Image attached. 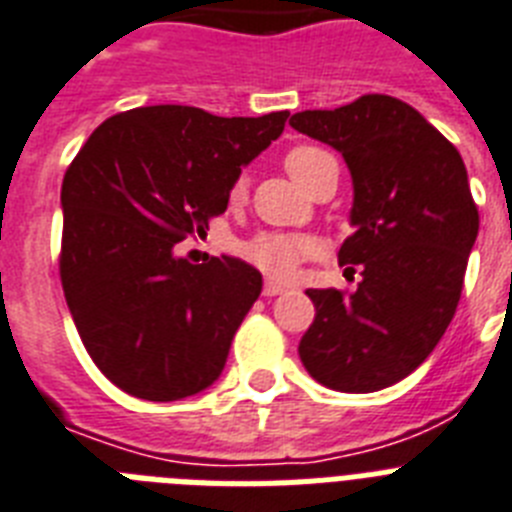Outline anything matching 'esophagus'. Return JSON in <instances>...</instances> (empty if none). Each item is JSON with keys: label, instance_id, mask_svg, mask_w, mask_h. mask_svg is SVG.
Wrapping results in <instances>:
<instances>
[{"label": "esophagus", "instance_id": "esophagus-1", "mask_svg": "<svg viewBox=\"0 0 512 512\" xmlns=\"http://www.w3.org/2000/svg\"><path fill=\"white\" fill-rule=\"evenodd\" d=\"M284 292H286L284 284H278V281H265L263 286L265 297H278V294H284Z\"/></svg>", "mask_w": 512, "mask_h": 512}]
</instances>
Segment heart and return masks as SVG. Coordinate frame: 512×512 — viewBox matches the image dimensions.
<instances>
[{
  "label": "heart",
  "mask_w": 512,
  "mask_h": 512,
  "mask_svg": "<svg viewBox=\"0 0 512 512\" xmlns=\"http://www.w3.org/2000/svg\"><path fill=\"white\" fill-rule=\"evenodd\" d=\"M328 157L331 155L318 147H294L286 155L284 165L289 170V176L305 189L310 184V178L315 176V170L321 168ZM244 194H247V186L239 178L234 189H231V199L239 202ZM310 255H315V242L310 236L299 234H257L242 244L244 260H249L255 268H260L273 278H289L297 270V265Z\"/></svg>",
  "instance_id": "1"
}]
</instances>
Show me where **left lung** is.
Instances as JSON below:
<instances>
[{
    "label": "left lung",
    "mask_w": 512,
    "mask_h": 512,
    "mask_svg": "<svg viewBox=\"0 0 512 512\" xmlns=\"http://www.w3.org/2000/svg\"><path fill=\"white\" fill-rule=\"evenodd\" d=\"M289 126L334 147L350 168L355 234L339 263L360 265L363 276L352 294L307 292L315 321L299 357L328 389L378 392L434 352L458 310L479 236L463 157L415 107L386 94L297 112Z\"/></svg>",
    "instance_id": "8db88e82"
}]
</instances>
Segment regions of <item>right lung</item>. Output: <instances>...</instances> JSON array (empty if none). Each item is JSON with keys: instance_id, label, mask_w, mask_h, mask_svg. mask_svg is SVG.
<instances>
[{"instance_id": "1", "label": "right lung", "mask_w": 512, "mask_h": 512, "mask_svg": "<svg viewBox=\"0 0 512 512\" xmlns=\"http://www.w3.org/2000/svg\"><path fill=\"white\" fill-rule=\"evenodd\" d=\"M289 112L218 118L152 105L107 118L62 178L60 278L97 368L139 400L205 392L263 292L239 257L191 265L176 244L226 213L242 168Z\"/></svg>"}]
</instances>
